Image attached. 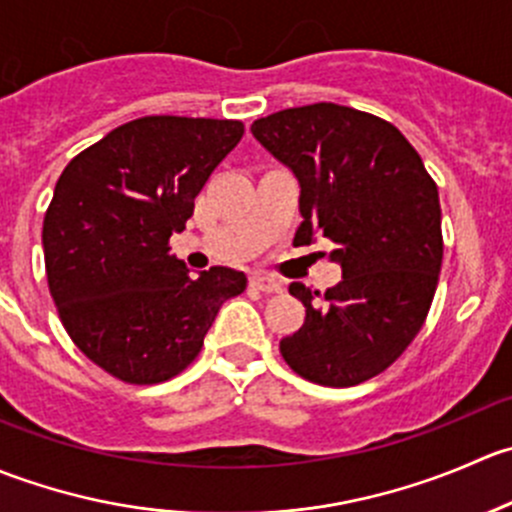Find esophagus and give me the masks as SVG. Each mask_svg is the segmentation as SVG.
<instances>
[{
    "label": "esophagus",
    "instance_id": "obj_1",
    "mask_svg": "<svg viewBox=\"0 0 512 512\" xmlns=\"http://www.w3.org/2000/svg\"><path fill=\"white\" fill-rule=\"evenodd\" d=\"M250 287L260 289V292H265V294H277L282 289L280 282H277L275 277H267V275H252Z\"/></svg>",
    "mask_w": 512,
    "mask_h": 512
}]
</instances>
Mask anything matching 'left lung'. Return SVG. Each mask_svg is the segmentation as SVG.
Masks as SVG:
<instances>
[{"label":"left lung","instance_id":"obj_1","mask_svg":"<svg viewBox=\"0 0 512 512\" xmlns=\"http://www.w3.org/2000/svg\"><path fill=\"white\" fill-rule=\"evenodd\" d=\"M250 131L297 175L294 237H327L342 265L324 294L289 285L307 314L280 352L314 384H361L406 352L431 309L443 262L436 180L394 123L339 103L285 108Z\"/></svg>","mask_w":512,"mask_h":512}]
</instances>
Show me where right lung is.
<instances>
[{
  "label": "right lung",
  "mask_w": 512,
  "mask_h": 512,
  "mask_svg": "<svg viewBox=\"0 0 512 512\" xmlns=\"http://www.w3.org/2000/svg\"><path fill=\"white\" fill-rule=\"evenodd\" d=\"M227 118L143 116L71 158L44 215L49 292L71 342L126 384H160L193 364L225 299L247 277H190L170 255L195 198L240 143Z\"/></svg>",
  "instance_id": "right-lung-1"
}]
</instances>
